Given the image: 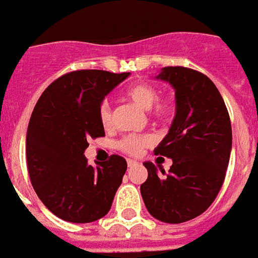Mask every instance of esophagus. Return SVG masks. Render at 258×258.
Returning <instances> with one entry per match:
<instances>
[{
	"instance_id": "1",
	"label": "esophagus",
	"mask_w": 258,
	"mask_h": 258,
	"mask_svg": "<svg viewBox=\"0 0 258 258\" xmlns=\"http://www.w3.org/2000/svg\"><path fill=\"white\" fill-rule=\"evenodd\" d=\"M136 165H138V162H136V160L127 159V166H129V167H133V166H136Z\"/></svg>"
}]
</instances>
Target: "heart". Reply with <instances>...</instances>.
Here are the masks:
<instances>
[{"mask_svg": "<svg viewBox=\"0 0 258 258\" xmlns=\"http://www.w3.org/2000/svg\"><path fill=\"white\" fill-rule=\"evenodd\" d=\"M125 96L129 101L135 102L142 109H149L150 116L156 122L167 123L174 113V105L170 99H160L155 86L149 84H136L129 86L125 91ZM99 120L105 129L112 126V106L108 101H102L99 105ZM153 136L149 133H129L123 136L117 148L126 155L138 156L146 146L152 145Z\"/></svg>", "mask_w": 258, "mask_h": 258, "instance_id": "b5f03b06", "label": "heart"}]
</instances>
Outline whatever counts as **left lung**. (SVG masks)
<instances>
[{
    "label": "left lung",
    "mask_w": 258,
    "mask_h": 258,
    "mask_svg": "<svg viewBox=\"0 0 258 258\" xmlns=\"http://www.w3.org/2000/svg\"><path fill=\"white\" fill-rule=\"evenodd\" d=\"M156 78L176 91L173 123L155 149L173 165L159 176L153 163H143L148 180L141 193L155 219L177 224L205 213L217 198L229 166L231 123L222 95L205 74L166 67Z\"/></svg>",
    "instance_id": "left-lung-1"
}]
</instances>
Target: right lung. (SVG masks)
Listing matches in <instances>:
<instances>
[{
    "instance_id": "1",
    "label": "right lung",
    "mask_w": 258,
    "mask_h": 258,
    "mask_svg": "<svg viewBox=\"0 0 258 258\" xmlns=\"http://www.w3.org/2000/svg\"><path fill=\"white\" fill-rule=\"evenodd\" d=\"M129 72L72 71L53 81L36 102L27 132L32 187L49 212L65 222L91 223L108 214L127 165L119 155L96 167L85 149L105 136L99 105Z\"/></svg>"
}]
</instances>
